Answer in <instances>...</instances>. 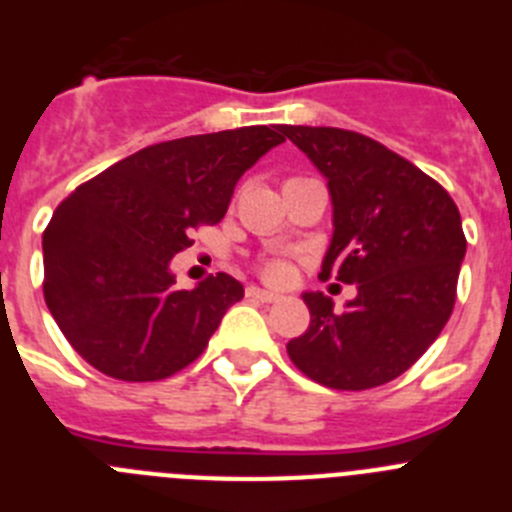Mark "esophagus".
Returning a JSON list of instances; mask_svg holds the SVG:
<instances>
[{"mask_svg": "<svg viewBox=\"0 0 512 512\" xmlns=\"http://www.w3.org/2000/svg\"><path fill=\"white\" fill-rule=\"evenodd\" d=\"M246 297H251V300H259V302L282 300V295H277V292H269V289H259V287H248Z\"/></svg>", "mask_w": 512, "mask_h": 512, "instance_id": "esophagus-1", "label": "esophagus"}]
</instances>
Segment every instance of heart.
Listing matches in <instances>:
<instances>
[{
  "mask_svg": "<svg viewBox=\"0 0 512 512\" xmlns=\"http://www.w3.org/2000/svg\"><path fill=\"white\" fill-rule=\"evenodd\" d=\"M264 277L274 279V282H282L289 277V264L284 259H274L264 266Z\"/></svg>",
  "mask_w": 512,
  "mask_h": 512,
  "instance_id": "b5f03b06",
  "label": "heart"
}]
</instances>
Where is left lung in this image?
Segmentation results:
<instances>
[{"label": "left lung", "mask_w": 512, "mask_h": 512, "mask_svg": "<svg viewBox=\"0 0 512 512\" xmlns=\"http://www.w3.org/2000/svg\"><path fill=\"white\" fill-rule=\"evenodd\" d=\"M328 179L333 241L320 277L356 284L346 310L305 292L310 325L287 343L292 364L330 390H372L408 372L456 302L467 253L459 207L428 174L354 130L282 125Z\"/></svg>", "instance_id": "left-lung-1"}]
</instances>
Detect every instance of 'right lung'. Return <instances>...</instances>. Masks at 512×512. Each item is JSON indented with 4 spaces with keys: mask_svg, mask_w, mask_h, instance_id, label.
I'll return each mask as SVG.
<instances>
[{
    "mask_svg": "<svg viewBox=\"0 0 512 512\" xmlns=\"http://www.w3.org/2000/svg\"><path fill=\"white\" fill-rule=\"evenodd\" d=\"M279 143L282 125L166 140L56 207L43 233V295L81 359L122 382H158L205 351L243 284L220 271L176 289L169 264L192 230L223 220L238 179Z\"/></svg>",
    "mask_w": 512,
    "mask_h": 512,
    "instance_id": "right-lung-1",
    "label": "right lung"
}]
</instances>
